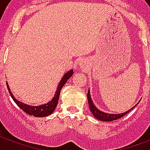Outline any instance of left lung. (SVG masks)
I'll return each mask as SVG.
<instances>
[{
  "mask_svg": "<svg viewBox=\"0 0 150 150\" xmlns=\"http://www.w3.org/2000/svg\"><path fill=\"white\" fill-rule=\"evenodd\" d=\"M87 97H88V102H89V109L91 110L92 114H93V116L96 117V119H98L100 121H114V120H117V119H119L122 117L123 116H125V114H127L128 113L131 111V110H132L134 107L131 108L129 110L125 112V113H121V114H107V113H104V112L100 111V110H98L96 108V107H95V105L93 104V102L92 101L91 96H90V92H89V89L88 90V93H87Z\"/></svg>",
  "mask_w": 150,
  "mask_h": 150,
  "instance_id": "obj_1",
  "label": "left lung"
}]
</instances>
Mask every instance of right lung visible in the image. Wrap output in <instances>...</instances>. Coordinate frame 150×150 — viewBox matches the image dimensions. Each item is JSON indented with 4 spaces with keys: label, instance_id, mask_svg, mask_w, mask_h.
<instances>
[{
    "label": "right lung",
    "instance_id": "add662e5",
    "mask_svg": "<svg viewBox=\"0 0 150 150\" xmlns=\"http://www.w3.org/2000/svg\"><path fill=\"white\" fill-rule=\"evenodd\" d=\"M73 75V70H70L69 71L66 73L65 75H64L61 80L60 81L58 84V86H57V89L56 90V93H55V95L53 97L50 101L47 103H45L43 105H40V106H30V105L25 104L23 103L20 102L18 100H17L15 98V96H13L12 93L11 92L10 88L8 86V83H7V87H8V92L10 93L11 98L13 99V100L15 101V103L18 106V107L21 108V109L25 111L26 114H29V115H33L35 117H46L48 116V115H50V114L54 111V110L56 108L57 105V103H58L59 96H60V93H61V90L62 89V87L64 86L66 82H68V80L71 77V75Z\"/></svg>",
    "mask_w": 150,
    "mask_h": 150
}]
</instances>
